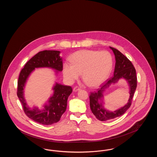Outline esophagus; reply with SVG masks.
I'll return each mask as SVG.
<instances>
[{
    "label": "esophagus",
    "instance_id": "34e87169",
    "mask_svg": "<svg viewBox=\"0 0 157 157\" xmlns=\"http://www.w3.org/2000/svg\"><path fill=\"white\" fill-rule=\"evenodd\" d=\"M81 90V88H80L79 86H75V88H74L73 90H74V92H76V91H78V90Z\"/></svg>",
    "mask_w": 157,
    "mask_h": 157
}]
</instances>
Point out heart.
Returning <instances> with one entry per match:
<instances>
[{
  "mask_svg": "<svg viewBox=\"0 0 157 157\" xmlns=\"http://www.w3.org/2000/svg\"><path fill=\"white\" fill-rule=\"evenodd\" d=\"M63 65V75L69 83L76 80L82 72V79L90 87H97L106 80L112 70L113 60L107 51L81 50L69 58Z\"/></svg>",
  "mask_w": 157,
  "mask_h": 157,
  "instance_id": "obj_1",
  "label": "heart"
}]
</instances>
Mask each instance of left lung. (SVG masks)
<instances>
[{
	"label": "left lung",
	"instance_id": "1",
	"mask_svg": "<svg viewBox=\"0 0 157 157\" xmlns=\"http://www.w3.org/2000/svg\"><path fill=\"white\" fill-rule=\"evenodd\" d=\"M115 55V67L113 76L110 78L97 92L90 94V108L98 120L101 121L113 120L122 115L131 106L132 99L137 86L136 71L132 62L118 50L110 47ZM121 78L126 79L130 86V94L128 103L125 106L113 112L105 110L103 105V92L111 84L117 82Z\"/></svg>",
	"mask_w": 157,
	"mask_h": 157
}]
</instances>
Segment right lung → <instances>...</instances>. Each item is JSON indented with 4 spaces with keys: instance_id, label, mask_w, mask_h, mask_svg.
I'll return each instance as SVG.
<instances>
[{
    "instance_id": "obj_1",
    "label": "right lung",
    "mask_w": 157,
    "mask_h": 157,
    "mask_svg": "<svg viewBox=\"0 0 157 157\" xmlns=\"http://www.w3.org/2000/svg\"><path fill=\"white\" fill-rule=\"evenodd\" d=\"M59 54L58 51L46 50L37 53L26 62L18 78L17 95L24 112L29 118L42 125H52L59 121L67 109V98L72 92V87L56 83L53 88V94L42 110L36 107L33 109L28 107L24 98L23 89L28 78L35 68L50 67L58 72L62 71L63 63Z\"/></svg>"
}]
</instances>
